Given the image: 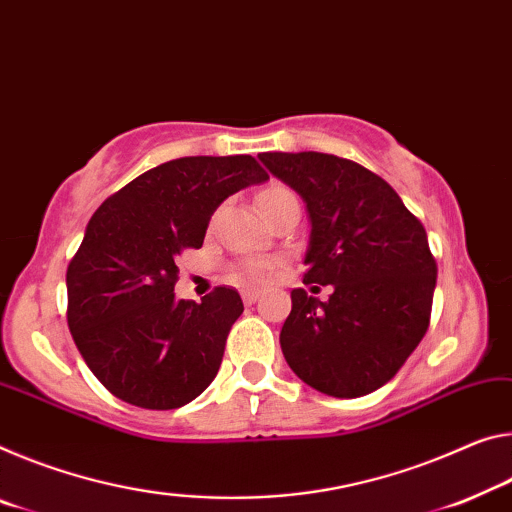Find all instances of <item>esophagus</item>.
I'll list each match as a JSON object with an SVG mask.
<instances>
[{
	"label": "esophagus",
	"mask_w": 512,
	"mask_h": 512,
	"mask_svg": "<svg viewBox=\"0 0 512 512\" xmlns=\"http://www.w3.org/2000/svg\"><path fill=\"white\" fill-rule=\"evenodd\" d=\"M259 300V291H243V303L253 305Z\"/></svg>",
	"instance_id": "esophagus-1"
}]
</instances>
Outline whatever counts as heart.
<instances>
[{
	"label": "heart",
	"mask_w": 512,
	"mask_h": 512,
	"mask_svg": "<svg viewBox=\"0 0 512 512\" xmlns=\"http://www.w3.org/2000/svg\"><path fill=\"white\" fill-rule=\"evenodd\" d=\"M289 196H294V193H291L289 189H285V186H280V184L266 186V189L257 196L259 212H264V209H269L271 205H275V202L285 200ZM266 273H269V264H253V266H248V271L243 273L241 278H246V280H262Z\"/></svg>",
	"instance_id": "1"
}]
</instances>
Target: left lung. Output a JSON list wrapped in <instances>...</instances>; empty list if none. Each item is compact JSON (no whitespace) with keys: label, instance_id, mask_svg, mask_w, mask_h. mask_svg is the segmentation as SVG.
I'll return each mask as SVG.
<instances>
[{"label":"left lung","instance_id":"8db88e82","mask_svg":"<svg viewBox=\"0 0 512 512\" xmlns=\"http://www.w3.org/2000/svg\"><path fill=\"white\" fill-rule=\"evenodd\" d=\"M269 173L307 207L303 282L291 291L280 346L316 392L358 399L383 387L419 346L431 319L437 266L421 225L383 177L323 152H262Z\"/></svg>","mask_w":512,"mask_h":512}]
</instances>
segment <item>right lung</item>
Masks as SVG:
<instances>
[{
	"label": "right lung",
	"instance_id": "add662e5",
	"mask_svg": "<svg viewBox=\"0 0 512 512\" xmlns=\"http://www.w3.org/2000/svg\"><path fill=\"white\" fill-rule=\"evenodd\" d=\"M269 180L248 154L166 161L100 205L66 273L68 326L113 396L148 410L182 408L221 367L241 296L216 287L175 298V259L200 248L225 198Z\"/></svg>",
	"mask_w": 512,
	"mask_h": 512
}]
</instances>
